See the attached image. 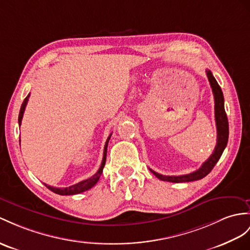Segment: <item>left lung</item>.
Segmentation results:
<instances>
[{
    "label": "left lung",
    "instance_id": "obj_1",
    "mask_svg": "<svg viewBox=\"0 0 250 250\" xmlns=\"http://www.w3.org/2000/svg\"><path fill=\"white\" fill-rule=\"evenodd\" d=\"M207 76H208L210 86L212 88L213 95H214V112H215V123H216V129H217V140H216V146L213 151L212 155L208 158V160L203 163L197 171L181 175V176H164L161 174H158L153 169L150 172L153 173L157 178L163 181H169V182H188V181H195L203 179L205 176L208 175L212 168L214 167L216 162L220 160V158L223 154L225 147L227 146L228 137H229V124L226 111H225L224 107V95L222 92V89L220 84L217 83L216 79L212 75L210 70H207Z\"/></svg>",
    "mask_w": 250,
    "mask_h": 250
}]
</instances>
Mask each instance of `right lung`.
Masks as SVG:
<instances>
[{"label":"right lung","mask_w":250,"mask_h":250,"mask_svg":"<svg viewBox=\"0 0 250 250\" xmlns=\"http://www.w3.org/2000/svg\"><path fill=\"white\" fill-rule=\"evenodd\" d=\"M28 97H29V94L25 97V100H24L23 103H22V106H21V109H20V113H19V120H18V122H19V126H21V122H22V119H23V113H24V110H25L26 105H27ZM110 137H111V135L108 137L107 141H106L105 147H104V156H103V161H102V164H101V167L99 168V171H97L92 176V177H90V178H88L86 180H83L81 182H78V184L73 185V186H71L69 188H54V187H51V186H47L46 184H44V186L48 188V190H51L52 192L56 193V194H59V195H74V194L84 192V191L89 190V188H91L92 187H94L96 185V182L99 181L101 175L103 173V168H104V167H105L106 157H107V146H108L109 140H110Z\"/></svg>","instance_id":"add662e5"}]
</instances>
